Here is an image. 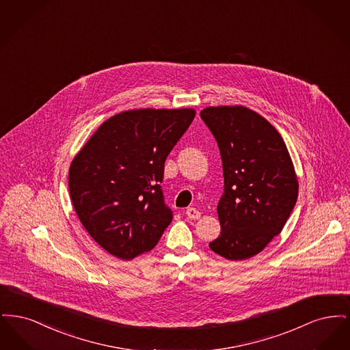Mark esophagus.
I'll list each match as a JSON object with an SVG mask.
<instances>
[{
    "instance_id": "obj_1",
    "label": "esophagus",
    "mask_w": 350,
    "mask_h": 350,
    "mask_svg": "<svg viewBox=\"0 0 350 350\" xmlns=\"http://www.w3.org/2000/svg\"><path fill=\"white\" fill-rule=\"evenodd\" d=\"M186 215L189 219H191V220H197V219H200V213L197 210V208H194V207H189L187 210H186Z\"/></svg>"
}]
</instances>
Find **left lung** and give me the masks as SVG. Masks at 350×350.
I'll return each mask as SVG.
<instances>
[{
    "label": "left lung",
    "instance_id": "left-lung-1",
    "mask_svg": "<svg viewBox=\"0 0 350 350\" xmlns=\"http://www.w3.org/2000/svg\"><path fill=\"white\" fill-rule=\"evenodd\" d=\"M200 118L217 140L224 177L217 203L220 236L208 247L240 261L282 231L298 198V181L281 135L243 106L206 107Z\"/></svg>",
    "mask_w": 350,
    "mask_h": 350
}]
</instances>
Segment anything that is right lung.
I'll list each match as a JSON object with an SVG mask.
<instances>
[{"label": "right lung", "mask_w": 350, "mask_h": 350, "mask_svg": "<svg viewBox=\"0 0 350 350\" xmlns=\"http://www.w3.org/2000/svg\"><path fill=\"white\" fill-rule=\"evenodd\" d=\"M196 111L133 110L107 119L75 157L69 193L85 230L122 260L152 250L173 219L161 183Z\"/></svg>", "instance_id": "1"}]
</instances>
